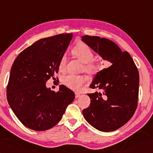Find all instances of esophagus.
Wrapping results in <instances>:
<instances>
[{
	"label": "esophagus",
	"instance_id": "34e87169",
	"mask_svg": "<svg viewBox=\"0 0 153 153\" xmlns=\"http://www.w3.org/2000/svg\"><path fill=\"white\" fill-rule=\"evenodd\" d=\"M80 93H75V97L76 98H78V97H80Z\"/></svg>",
	"mask_w": 153,
	"mask_h": 153
}]
</instances>
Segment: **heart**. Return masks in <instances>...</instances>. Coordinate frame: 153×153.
Wrapping results in <instances>:
<instances>
[{"instance_id":"1","label":"heart","mask_w":153,"mask_h":153,"mask_svg":"<svg viewBox=\"0 0 153 153\" xmlns=\"http://www.w3.org/2000/svg\"><path fill=\"white\" fill-rule=\"evenodd\" d=\"M72 53L84 63L83 70L90 76H95L103 68L102 64L100 61L93 60L94 54L91 48L84 43H81L75 45L72 48ZM66 66V56H62L59 61L58 68L61 71H63ZM86 79L82 75L68 74L63 79L64 84L66 87L73 90H79L81 89Z\"/></svg>"}]
</instances>
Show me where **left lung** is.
I'll list each match as a JSON object with an SVG mask.
<instances>
[{
  "label": "left lung",
  "mask_w": 153,
  "mask_h": 153,
  "mask_svg": "<svg viewBox=\"0 0 153 153\" xmlns=\"http://www.w3.org/2000/svg\"><path fill=\"white\" fill-rule=\"evenodd\" d=\"M85 44L112 64L101 71L90 87L101 93H88L90 105L82 110L87 122L101 132H111L132 118L138 105L139 73L128 52L111 40L99 36H82Z\"/></svg>",
  "instance_id": "obj_1"
}]
</instances>
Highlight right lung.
<instances>
[{"mask_svg": "<svg viewBox=\"0 0 153 153\" xmlns=\"http://www.w3.org/2000/svg\"><path fill=\"white\" fill-rule=\"evenodd\" d=\"M72 38V33H64L39 39L23 50L13 62L7 87V101L27 128L50 129L74 101V92L63 85L57 92L45 87L51 77L56 79L59 61Z\"/></svg>", "mask_w": 153, "mask_h": 153, "instance_id": "1", "label": "right lung"}]
</instances>
